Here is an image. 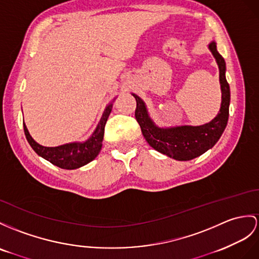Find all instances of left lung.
Wrapping results in <instances>:
<instances>
[{
  "label": "left lung",
  "mask_w": 259,
  "mask_h": 259,
  "mask_svg": "<svg viewBox=\"0 0 259 259\" xmlns=\"http://www.w3.org/2000/svg\"><path fill=\"white\" fill-rule=\"evenodd\" d=\"M209 49L218 62L222 91L220 112L211 122L200 126L184 125L166 128L158 127L149 117L144 101L133 93V97L136 99L135 117L141 126L145 140L154 149L176 160H191L204 154L217 144L228 124L231 93L225 77V60L219 54L215 41L209 44Z\"/></svg>",
  "instance_id": "8db88e82"
}]
</instances>
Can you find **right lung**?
<instances>
[{
	"instance_id": "add662e5",
	"label": "right lung",
	"mask_w": 259,
	"mask_h": 259,
	"mask_svg": "<svg viewBox=\"0 0 259 259\" xmlns=\"http://www.w3.org/2000/svg\"><path fill=\"white\" fill-rule=\"evenodd\" d=\"M112 105L113 104L110 103L106 106L96 131L93 132L89 140L83 143H69L57 147L41 146L33 140V137L28 133L26 125L23 123L25 136H26L30 147L35 150V153L42 157L44 159L52 162L53 165L62 169L80 168L96 158L101 148H102L104 127L112 111Z\"/></svg>"
}]
</instances>
